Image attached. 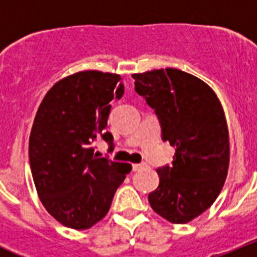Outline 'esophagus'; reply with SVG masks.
<instances>
[{"mask_svg":"<svg viewBox=\"0 0 257 257\" xmlns=\"http://www.w3.org/2000/svg\"><path fill=\"white\" fill-rule=\"evenodd\" d=\"M144 167H145V163H135V165H133L134 171H139V170L144 169Z\"/></svg>","mask_w":257,"mask_h":257,"instance_id":"1","label":"esophagus"}]
</instances>
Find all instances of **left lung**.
<instances>
[{
    "label": "left lung",
    "instance_id": "left-lung-1",
    "mask_svg": "<svg viewBox=\"0 0 257 257\" xmlns=\"http://www.w3.org/2000/svg\"><path fill=\"white\" fill-rule=\"evenodd\" d=\"M135 91L154 109L162 140L175 147L172 165L160 167L152 208L174 224H187L212 205L225 183L229 133L221 103L202 79L166 68L133 74Z\"/></svg>",
    "mask_w": 257,
    "mask_h": 257
}]
</instances>
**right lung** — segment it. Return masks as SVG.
Segmentation results:
<instances>
[{"mask_svg": "<svg viewBox=\"0 0 257 257\" xmlns=\"http://www.w3.org/2000/svg\"><path fill=\"white\" fill-rule=\"evenodd\" d=\"M123 92L119 74L85 70L56 82L38 108L29 136L32 176L47 212L68 228L100 221L131 171L94 149L97 139L113 145L108 115Z\"/></svg>", "mask_w": 257, "mask_h": 257, "instance_id": "add662e5", "label": "right lung"}]
</instances>
